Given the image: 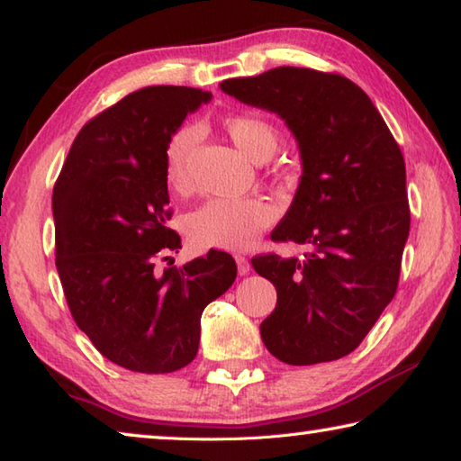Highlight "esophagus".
Masks as SVG:
<instances>
[{"label": "esophagus", "mask_w": 461, "mask_h": 461, "mask_svg": "<svg viewBox=\"0 0 461 461\" xmlns=\"http://www.w3.org/2000/svg\"><path fill=\"white\" fill-rule=\"evenodd\" d=\"M236 264H238V274H240V276H248L249 270H252V266H249L246 256H240V254H238V256H236Z\"/></svg>", "instance_id": "esophagus-1"}]
</instances>
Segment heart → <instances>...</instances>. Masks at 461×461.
<instances>
[{
  "mask_svg": "<svg viewBox=\"0 0 461 461\" xmlns=\"http://www.w3.org/2000/svg\"><path fill=\"white\" fill-rule=\"evenodd\" d=\"M221 127L246 158L264 163L278 149L274 124L254 113L225 116ZM199 140L194 127L175 131L165 147V179L175 194L191 189V155ZM274 220V209L258 197L212 199L189 217V236L199 248L246 249Z\"/></svg>",
  "mask_w": 461,
  "mask_h": 461,
  "instance_id": "b5f03b06",
  "label": "heart"
}]
</instances>
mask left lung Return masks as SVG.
Segmentation results:
<instances>
[{
    "label": "left lung",
    "mask_w": 461,
    "mask_h": 461,
    "mask_svg": "<svg viewBox=\"0 0 461 461\" xmlns=\"http://www.w3.org/2000/svg\"><path fill=\"white\" fill-rule=\"evenodd\" d=\"M220 88L278 114L303 163L272 240L311 252L252 259L278 292L259 324L264 345L288 365L337 361L361 345L397 292L411 221L401 149L371 98L339 74L280 66Z\"/></svg>",
    "instance_id": "left-lung-1"
}]
</instances>
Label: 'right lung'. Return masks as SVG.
I'll use <instances>...</instances> for the list:
<instances>
[{"instance_id": "1", "label": "right lung", "mask_w": 461, "mask_h": 461, "mask_svg": "<svg viewBox=\"0 0 461 461\" xmlns=\"http://www.w3.org/2000/svg\"><path fill=\"white\" fill-rule=\"evenodd\" d=\"M212 100L187 86H145L86 122L56 181V267L78 329L100 355L135 373H173L194 361L202 314L236 280L233 258L209 249L157 270L177 252L165 147ZM167 259V258H165Z\"/></svg>"}]
</instances>
